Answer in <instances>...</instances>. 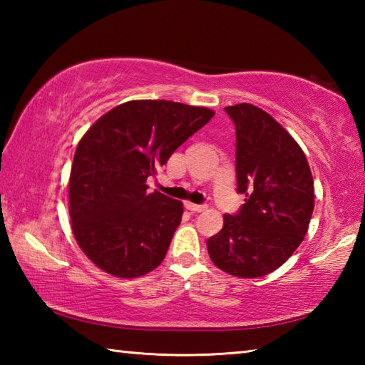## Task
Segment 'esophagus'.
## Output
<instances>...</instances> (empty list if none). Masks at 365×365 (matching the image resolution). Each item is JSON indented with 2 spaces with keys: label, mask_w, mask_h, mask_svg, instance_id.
Returning a JSON list of instances; mask_svg holds the SVG:
<instances>
[{
  "label": "esophagus",
  "mask_w": 365,
  "mask_h": 365,
  "mask_svg": "<svg viewBox=\"0 0 365 365\" xmlns=\"http://www.w3.org/2000/svg\"><path fill=\"white\" fill-rule=\"evenodd\" d=\"M185 207L191 212H202L207 207L206 205H193V202H185Z\"/></svg>",
  "instance_id": "obj_1"
}]
</instances>
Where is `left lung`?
Listing matches in <instances>:
<instances>
[{
    "label": "left lung",
    "mask_w": 365,
    "mask_h": 365,
    "mask_svg": "<svg viewBox=\"0 0 365 365\" xmlns=\"http://www.w3.org/2000/svg\"><path fill=\"white\" fill-rule=\"evenodd\" d=\"M225 113L235 123L237 191L245 205L224 215L207 251L220 270L256 279L301 245L314 211V180L304 153L274 117L248 103Z\"/></svg>",
    "instance_id": "left-lung-1"
}]
</instances>
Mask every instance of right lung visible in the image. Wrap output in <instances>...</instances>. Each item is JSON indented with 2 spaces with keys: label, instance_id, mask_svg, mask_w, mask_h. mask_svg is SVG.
Listing matches in <instances>:
<instances>
[{
  "label": "right lung",
  "instance_id": "right-lung-1",
  "mask_svg": "<svg viewBox=\"0 0 365 365\" xmlns=\"http://www.w3.org/2000/svg\"><path fill=\"white\" fill-rule=\"evenodd\" d=\"M214 110L164 100L123 103L83 135L69 180L72 232L101 270L141 277L164 261L183 206L146 178L212 119Z\"/></svg>",
  "mask_w": 365,
  "mask_h": 365
}]
</instances>
